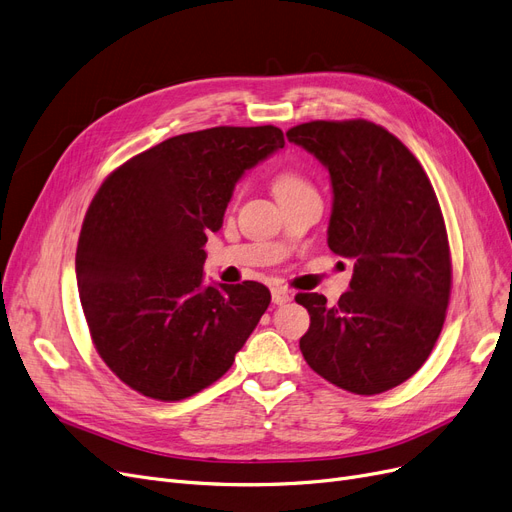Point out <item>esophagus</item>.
<instances>
[{
    "instance_id": "obj_1",
    "label": "esophagus",
    "mask_w": 512,
    "mask_h": 512,
    "mask_svg": "<svg viewBox=\"0 0 512 512\" xmlns=\"http://www.w3.org/2000/svg\"><path fill=\"white\" fill-rule=\"evenodd\" d=\"M272 301L276 306H285L291 301V291L287 287H274L272 289Z\"/></svg>"
}]
</instances>
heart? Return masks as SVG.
<instances>
[{
    "label": "heart",
    "instance_id": "obj_1",
    "mask_svg": "<svg viewBox=\"0 0 512 512\" xmlns=\"http://www.w3.org/2000/svg\"><path fill=\"white\" fill-rule=\"evenodd\" d=\"M304 187H310L308 181L304 177H299L295 173H282L276 177L274 181V192L276 196H282V194H289V192H295V189H304Z\"/></svg>",
    "mask_w": 512,
    "mask_h": 512
}]
</instances>
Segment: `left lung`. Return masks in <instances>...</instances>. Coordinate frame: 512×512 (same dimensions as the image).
Returning <instances> with one entry per match:
<instances>
[{
    "mask_svg": "<svg viewBox=\"0 0 512 512\" xmlns=\"http://www.w3.org/2000/svg\"><path fill=\"white\" fill-rule=\"evenodd\" d=\"M287 139L329 170V249L354 259L350 291L299 293L306 363L354 394H380L418 371L445 323L451 259L437 194L422 164L367 120L293 126Z\"/></svg>",
    "mask_w": 512,
    "mask_h": 512,
    "instance_id": "1",
    "label": "left lung"
}]
</instances>
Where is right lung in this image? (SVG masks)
<instances>
[{"label":"right lung","instance_id":"1","mask_svg":"<svg viewBox=\"0 0 512 512\" xmlns=\"http://www.w3.org/2000/svg\"><path fill=\"white\" fill-rule=\"evenodd\" d=\"M282 147L276 126L187 132L99 187L75 276L94 348L132 390L181 401L211 386L268 310L272 295L259 282L204 285V244L246 170Z\"/></svg>","mask_w":512,"mask_h":512}]
</instances>
